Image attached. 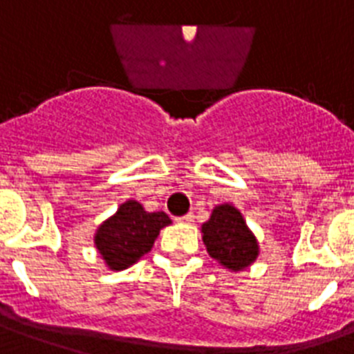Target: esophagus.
<instances>
[{
    "label": "esophagus",
    "instance_id": "esophagus-1",
    "mask_svg": "<svg viewBox=\"0 0 354 354\" xmlns=\"http://www.w3.org/2000/svg\"><path fill=\"white\" fill-rule=\"evenodd\" d=\"M176 220L180 223H192L194 222V214H192V212H189V214H183V216L176 218Z\"/></svg>",
    "mask_w": 354,
    "mask_h": 354
}]
</instances>
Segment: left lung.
Returning <instances> with one entry per match:
<instances>
[{"label":"left lung","instance_id":"obj_1","mask_svg":"<svg viewBox=\"0 0 354 354\" xmlns=\"http://www.w3.org/2000/svg\"><path fill=\"white\" fill-rule=\"evenodd\" d=\"M202 232L211 258L232 271H240L257 260V238L247 229L240 211L229 203L212 211L211 220L202 225Z\"/></svg>","mask_w":354,"mask_h":354}]
</instances>
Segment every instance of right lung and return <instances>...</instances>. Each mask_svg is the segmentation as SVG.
<instances>
[{
    "label": "right lung",
    "mask_w": 354,
    "mask_h": 354,
    "mask_svg": "<svg viewBox=\"0 0 354 354\" xmlns=\"http://www.w3.org/2000/svg\"><path fill=\"white\" fill-rule=\"evenodd\" d=\"M169 223L171 218L163 211L147 212L140 203L129 200L120 205L114 216L100 225L96 232L97 251L111 269H127L151 251L160 231Z\"/></svg>",
    "instance_id": "obj_1"
}]
</instances>
